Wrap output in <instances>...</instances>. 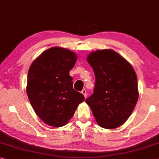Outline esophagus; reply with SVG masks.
I'll return each instance as SVG.
<instances>
[{
  "mask_svg": "<svg viewBox=\"0 0 159 159\" xmlns=\"http://www.w3.org/2000/svg\"><path fill=\"white\" fill-rule=\"evenodd\" d=\"M81 93L84 95V97L86 98V97H87V93H86V90H85V89H83L82 91H81Z\"/></svg>",
  "mask_w": 159,
  "mask_h": 159,
  "instance_id": "obj_1",
  "label": "esophagus"
}]
</instances>
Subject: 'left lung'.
I'll return each instance as SVG.
<instances>
[{"mask_svg": "<svg viewBox=\"0 0 159 159\" xmlns=\"http://www.w3.org/2000/svg\"><path fill=\"white\" fill-rule=\"evenodd\" d=\"M87 61L95 75L93 93L85 100L99 126L115 129L127 120L137 104V74L127 60L112 49L91 52Z\"/></svg>", "mask_w": 159, "mask_h": 159, "instance_id": "left-lung-1", "label": "left lung"}]
</instances>
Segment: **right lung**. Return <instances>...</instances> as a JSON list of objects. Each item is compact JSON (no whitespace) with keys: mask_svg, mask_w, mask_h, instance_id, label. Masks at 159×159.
Listing matches in <instances>:
<instances>
[{"mask_svg":"<svg viewBox=\"0 0 159 159\" xmlns=\"http://www.w3.org/2000/svg\"><path fill=\"white\" fill-rule=\"evenodd\" d=\"M76 60L74 52L55 47L42 52L30 67L27 96L35 113L48 125H66L84 101V95L73 89L69 75Z\"/></svg>","mask_w":159,"mask_h":159,"instance_id":"add662e5","label":"right lung"}]
</instances>
